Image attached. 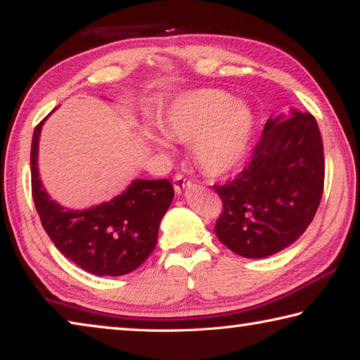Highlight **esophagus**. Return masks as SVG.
<instances>
[{
  "mask_svg": "<svg viewBox=\"0 0 360 360\" xmlns=\"http://www.w3.org/2000/svg\"><path fill=\"white\" fill-rule=\"evenodd\" d=\"M174 192L176 193H182V191H184L186 187H191L192 186V182L188 181L187 178H184V174H176L174 176Z\"/></svg>",
  "mask_w": 360,
  "mask_h": 360,
  "instance_id": "esophagus-1",
  "label": "esophagus"
}]
</instances>
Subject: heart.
<instances>
[{"label":"heart","mask_w":360,"mask_h":360,"mask_svg":"<svg viewBox=\"0 0 360 360\" xmlns=\"http://www.w3.org/2000/svg\"><path fill=\"white\" fill-rule=\"evenodd\" d=\"M252 109L224 90L200 89L182 94L165 114L162 129L176 143L191 144L197 165L210 176H224L240 165L251 146ZM149 143L169 152L168 139L148 129Z\"/></svg>","instance_id":"obj_1"}]
</instances>
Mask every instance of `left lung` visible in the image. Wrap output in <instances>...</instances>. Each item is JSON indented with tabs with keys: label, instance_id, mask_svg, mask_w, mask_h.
Wrapping results in <instances>:
<instances>
[{
	"label": "left lung",
	"instance_id": "obj_1",
	"mask_svg": "<svg viewBox=\"0 0 360 360\" xmlns=\"http://www.w3.org/2000/svg\"><path fill=\"white\" fill-rule=\"evenodd\" d=\"M324 148L318 122L292 111L268 119L241 172L214 186L222 200L216 235L248 259L283 251L298 240L319 208L324 191Z\"/></svg>",
	"mask_w": 360,
	"mask_h": 360
}]
</instances>
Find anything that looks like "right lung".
<instances>
[{"label": "right lung", "instance_id": "1", "mask_svg": "<svg viewBox=\"0 0 360 360\" xmlns=\"http://www.w3.org/2000/svg\"><path fill=\"white\" fill-rule=\"evenodd\" d=\"M44 122V120H42ZM42 122L32 141V193L49 238L66 259L96 276H122L143 264L157 245L158 225L174 191L168 179L133 181L127 191L95 208L65 210L41 184L38 143Z\"/></svg>", "mask_w": 360, "mask_h": 360}]
</instances>
